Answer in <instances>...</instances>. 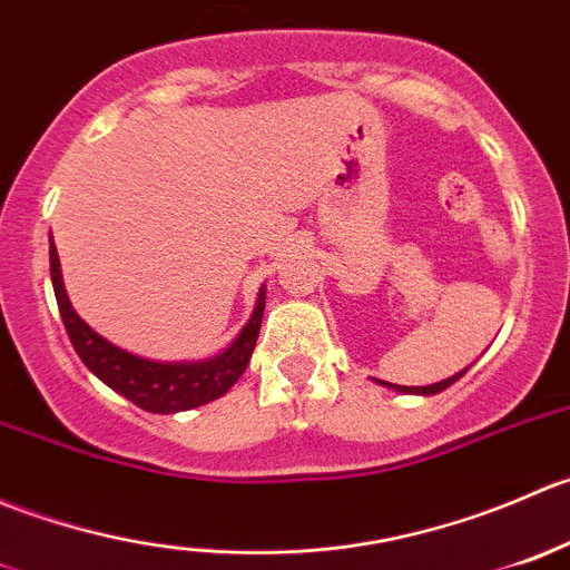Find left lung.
Returning a JSON list of instances; mask_svg holds the SVG:
<instances>
[{
    "mask_svg": "<svg viewBox=\"0 0 570 570\" xmlns=\"http://www.w3.org/2000/svg\"><path fill=\"white\" fill-rule=\"evenodd\" d=\"M469 371V368H465ZM465 371H460V374H454V376H449V380H441V382H435V385H421V387H407V385H391V382H382V380H376L380 382V385H385V387H391V391H396V393H413V396H435V393H441V391H446L449 385H454V382L460 380V376L465 374Z\"/></svg>",
    "mask_w": 570,
    "mask_h": 570,
    "instance_id": "1",
    "label": "left lung"
}]
</instances>
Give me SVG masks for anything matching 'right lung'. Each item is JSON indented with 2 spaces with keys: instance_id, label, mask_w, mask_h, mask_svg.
I'll return each instance as SVG.
<instances>
[{
  "instance_id": "1",
  "label": "right lung",
  "mask_w": 570,
  "mask_h": 570,
  "mask_svg": "<svg viewBox=\"0 0 570 570\" xmlns=\"http://www.w3.org/2000/svg\"><path fill=\"white\" fill-rule=\"evenodd\" d=\"M49 272H52V287L55 298H58L60 318H63L75 352L80 354L88 371H94L107 387H112L118 396L138 404L146 413L168 415L202 407V404L224 396L240 380L246 365H249L257 335H261L263 309H266V285L257 291L255 309H252L246 326L224 352L207 360L163 363V360L140 357V354L116 346V343L101 337L99 332L91 330L77 315V309L69 302V293H66L63 274H60V257L52 238H49Z\"/></svg>"
}]
</instances>
